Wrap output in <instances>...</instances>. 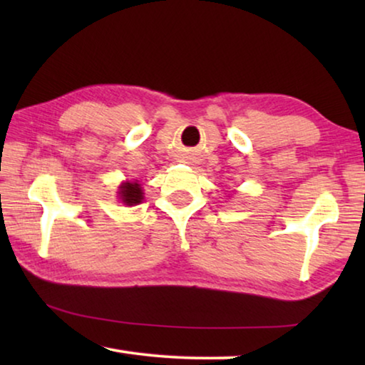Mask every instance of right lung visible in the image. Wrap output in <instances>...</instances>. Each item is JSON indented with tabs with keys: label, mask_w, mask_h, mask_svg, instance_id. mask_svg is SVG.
Here are the masks:
<instances>
[{
	"label": "right lung",
	"mask_w": 365,
	"mask_h": 365,
	"mask_svg": "<svg viewBox=\"0 0 365 365\" xmlns=\"http://www.w3.org/2000/svg\"><path fill=\"white\" fill-rule=\"evenodd\" d=\"M119 195L122 197V201L125 202L128 206H133V205H138L143 200V191H141L140 185L135 182V183H123L120 187Z\"/></svg>",
	"instance_id": "add662e5"
}]
</instances>
